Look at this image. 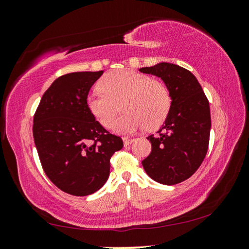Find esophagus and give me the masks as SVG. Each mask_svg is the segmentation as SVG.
I'll return each instance as SVG.
<instances>
[{"mask_svg": "<svg viewBox=\"0 0 249 249\" xmlns=\"http://www.w3.org/2000/svg\"><path fill=\"white\" fill-rule=\"evenodd\" d=\"M123 142H124V146L126 147V146H128V145H130V144H132V142H134V140H133V138L124 137V138H123Z\"/></svg>", "mask_w": 249, "mask_h": 249, "instance_id": "34e87169", "label": "esophagus"}]
</instances>
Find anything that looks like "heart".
Returning <instances> with one entry per match:
<instances>
[{"label": "heart", "instance_id": "b5f03b06", "mask_svg": "<svg viewBox=\"0 0 249 249\" xmlns=\"http://www.w3.org/2000/svg\"><path fill=\"white\" fill-rule=\"evenodd\" d=\"M99 88L87 96V107L101 125L108 127L121 104L124 114L111 126L116 133L132 134L146 126L157 128L169 114V89L148 74L130 69L113 71L103 75Z\"/></svg>", "mask_w": 249, "mask_h": 249}]
</instances>
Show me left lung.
Returning a JSON list of instances; mask_svg holds the SVG:
<instances>
[{"label": "left lung", "instance_id": "8db88e82", "mask_svg": "<svg viewBox=\"0 0 249 249\" xmlns=\"http://www.w3.org/2000/svg\"><path fill=\"white\" fill-rule=\"evenodd\" d=\"M140 71L161 79L171 95L169 114L159 134L147 137L151 153L142 161V167L159 183H180L195 174L208 151L209 101L195 75L178 65L159 62Z\"/></svg>", "mask_w": 249, "mask_h": 249}]
</instances>
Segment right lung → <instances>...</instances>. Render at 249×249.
<instances>
[{"label": "right lung", "instance_id": "add662e5", "mask_svg": "<svg viewBox=\"0 0 249 249\" xmlns=\"http://www.w3.org/2000/svg\"><path fill=\"white\" fill-rule=\"evenodd\" d=\"M103 71L61 75L41 98L33 135L41 166L50 181L69 195H92L107 182L109 159L123 147L87 107L91 87Z\"/></svg>", "mask_w": 249, "mask_h": 249}]
</instances>
